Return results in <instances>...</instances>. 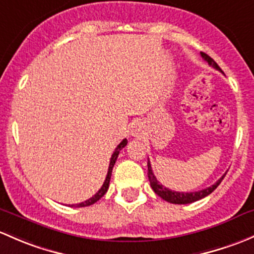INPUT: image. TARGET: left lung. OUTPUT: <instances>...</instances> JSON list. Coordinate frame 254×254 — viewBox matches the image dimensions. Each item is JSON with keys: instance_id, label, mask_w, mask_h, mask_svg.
I'll return each instance as SVG.
<instances>
[{"instance_id": "obj_1", "label": "left lung", "mask_w": 254, "mask_h": 254, "mask_svg": "<svg viewBox=\"0 0 254 254\" xmlns=\"http://www.w3.org/2000/svg\"><path fill=\"white\" fill-rule=\"evenodd\" d=\"M200 55H202L203 60L208 62L209 66H211V67H214L215 69L220 70V67L218 66V64H216V62L214 61L210 56H208V55L204 54V52H202ZM225 175H223V176H221L220 179L215 182V184L211 185L210 187L204 188V190H198V192H176V190H169V188L164 187L163 185L159 184V181L156 180L155 175H154L153 170H151L150 163L148 161V177H149V182H150L151 188H153V190L159 195V197H161L164 200H166V202L172 203V204H188V203L197 202V200L206 197V195L210 194V193L213 192V190L221 184V181H223Z\"/></svg>"}]
</instances>
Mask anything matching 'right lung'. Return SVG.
Returning <instances> with one entry per match:
<instances>
[{
  "label": "right lung",
  "instance_id": "add662e5",
  "mask_svg": "<svg viewBox=\"0 0 254 254\" xmlns=\"http://www.w3.org/2000/svg\"><path fill=\"white\" fill-rule=\"evenodd\" d=\"M126 145H127V139H124L121 143H120L119 145H117V148L115 149L114 154H112L111 159H110V165H109L108 175H106V179H105V181H104L103 186H101L100 190H99L98 192H96L95 194L93 195V197L89 198L88 200H85V202L79 203V204H73L72 206H74V208H82V206H89V205L94 204V203L98 202V200L100 199V198L103 197V195L105 194L106 192H108L109 185H110V179H111V174H112V167H114L115 163H116L117 156H119V154H120V150H121V149H124Z\"/></svg>",
  "mask_w": 254,
  "mask_h": 254
}]
</instances>
